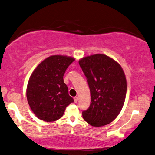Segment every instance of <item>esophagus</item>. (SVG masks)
Returning <instances> with one entry per match:
<instances>
[{"instance_id": "1", "label": "esophagus", "mask_w": 155, "mask_h": 155, "mask_svg": "<svg viewBox=\"0 0 155 155\" xmlns=\"http://www.w3.org/2000/svg\"><path fill=\"white\" fill-rule=\"evenodd\" d=\"M78 101V97L77 96L74 97V101H75V102H77Z\"/></svg>"}]
</instances>
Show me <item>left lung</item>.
Instances as JSON below:
<instances>
[{
    "label": "left lung",
    "instance_id": "1",
    "mask_svg": "<svg viewBox=\"0 0 155 155\" xmlns=\"http://www.w3.org/2000/svg\"><path fill=\"white\" fill-rule=\"evenodd\" d=\"M91 93V104L82 111L85 121L94 127L107 125L117 117L124 104L127 81L120 64L103 54L79 61Z\"/></svg>",
    "mask_w": 155,
    "mask_h": 155
}]
</instances>
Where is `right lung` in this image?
Wrapping results in <instances>:
<instances>
[{
	"mask_svg": "<svg viewBox=\"0 0 155 155\" xmlns=\"http://www.w3.org/2000/svg\"><path fill=\"white\" fill-rule=\"evenodd\" d=\"M75 61L71 57L53 55L40 63L31 75L26 96L31 109L38 118L53 122L63 116L66 107L73 102L63 76Z\"/></svg>",
	"mask_w": 155,
	"mask_h": 155,
	"instance_id": "obj_1",
	"label": "right lung"
}]
</instances>
